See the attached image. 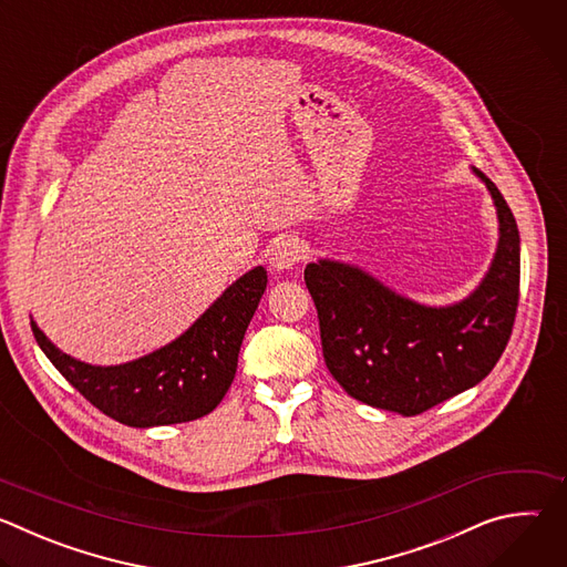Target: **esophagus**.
Instances as JSON below:
<instances>
[{"instance_id":"obj_1","label":"esophagus","mask_w":567,"mask_h":567,"mask_svg":"<svg viewBox=\"0 0 567 567\" xmlns=\"http://www.w3.org/2000/svg\"><path fill=\"white\" fill-rule=\"evenodd\" d=\"M302 254H305V249L298 241V237H280L271 247L269 265L276 271H287V269H293L302 260Z\"/></svg>"}]
</instances>
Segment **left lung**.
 Returning <instances> with one entry per match:
<instances>
[{
    "mask_svg": "<svg viewBox=\"0 0 567 567\" xmlns=\"http://www.w3.org/2000/svg\"><path fill=\"white\" fill-rule=\"evenodd\" d=\"M471 171L494 199L498 247L466 298L433 307L350 262L320 258L305 267L326 365L368 406L420 415L480 383L507 348L518 307L520 235L496 184Z\"/></svg>",
    "mask_w": 567,
    "mask_h": 567,
    "instance_id": "8db88e82",
    "label": "left lung"
}]
</instances>
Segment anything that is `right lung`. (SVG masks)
<instances>
[{
	"mask_svg": "<svg viewBox=\"0 0 567 567\" xmlns=\"http://www.w3.org/2000/svg\"><path fill=\"white\" fill-rule=\"evenodd\" d=\"M267 289V269L239 276L193 326L145 357L92 365L58 350L31 320L38 346L55 370L107 417L134 426L193 422L217 409L237 370L241 339Z\"/></svg>",
	"mask_w": 567,
	"mask_h": 567,
	"instance_id": "obj_1",
	"label": "right lung"
}]
</instances>
